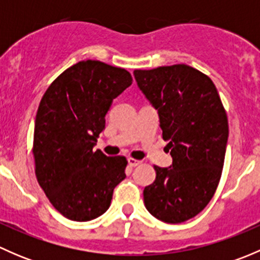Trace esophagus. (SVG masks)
I'll return each mask as SVG.
<instances>
[{"instance_id":"esophagus-1","label":"esophagus","mask_w":260,"mask_h":260,"mask_svg":"<svg viewBox=\"0 0 260 260\" xmlns=\"http://www.w3.org/2000/svg\"><path fill=\"white\" fill-rule=\"evenodd\" d=\"M128 165H129L131 167H137V166H140V165H142V161L129 157V158H128Z\"/></svg>"}]
</instances>
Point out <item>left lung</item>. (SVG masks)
Listing matches in <instances>:
<instances>
[{"instance_id": "obj_1", "label": "left lung", "mask_w": 260, "mask_h": 260, "mask_svg": "<svg viewBox=\"0 0 260 260\" xmlns=\"http://www.w3.org/2000/svg\"><path fill=\"white\" fill-rule=\"evenodd\" d=\"M133 74L158 111L172 156L171 167L154 166L145 205L158 220L179 224L203 211L216 191L229 136L226 112L212 80L195 68L176 64Z\"/></svg>"}]
</instances>
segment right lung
<instances>
[{
    "label": "right lung",
    "instance_id": "obj_1",
    "mask_svg": "<svg viewBox=\"0 0 260 260\" xmlns=\"http://www.w3.org/2000/svg\"><path fill=\"white\" fill-rule=\"evenodd\" d=\"M132 84L122 68L84 60L56 78L39 104L32 154L39 185L51 205L74 221L108 210L127 158L93 151L112 102Z\"/></svg>",
    "mask_w": 260,
    "mask_h": 260
}]
</instances>
